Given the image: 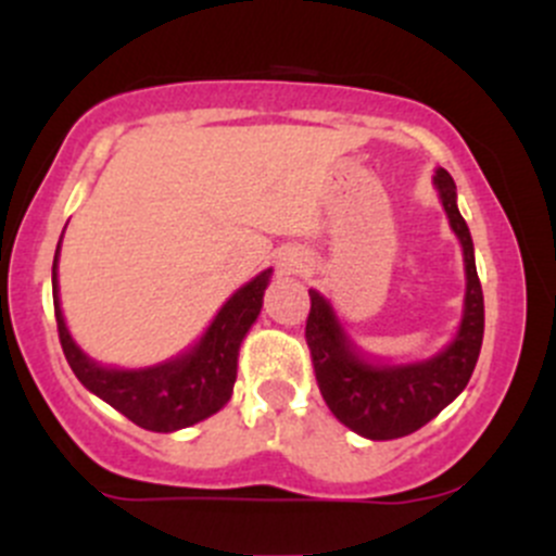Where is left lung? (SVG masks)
Segmentation results:
<instances>
[{"instance_id":"1","label":"left lung","mask_w":556,"mask_h":556,"mask_svg":"<svg viewBox=\"0 0 556 556\" xmlns=\"http://www.w3.org/2000/svg\"><path fill=\"white\" fill-rule=\"evenodd\" d=\"M433 185L450 217L452 231L463 244L465 306L457 336L446 350L422 363L382 366L352 344L341 328L333 306L309 290L312 309L306 317L314 377L333 417L357 435L371 441H390L414 433L439 417L465 390L484 339V293L473 261V239L457 210V188L452 174L435 169Z\"/></svg>"}]
</instances>
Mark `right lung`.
<instances>
[{"instance_id":"add662e5","label":"right lung","mask_w":556,"mask_h":556,"mask_svg":"<svg viewBox=\"0 0 556 556\" xmlns=\"http://www.w3.org/2000/svg\"><path fill=\"white\" fill-rule=\"evenodd\" d=\"M55 266H59V250L53 257L55 325H59V339L66 363L86 390H91L93 395L117 408L134 425L153 430V433L190 428V425L217 414L231 401L233 382H237L239 346L261 314L263 290L271 279V268L257 274L252 282L239 288L223 304V309L217 312V317L212 319V325L193 350L169 363L123 371V368H106L102 363L91 361L75 344V339L66 330L64 314H61Z\"/></svg>"}]
</instances>
